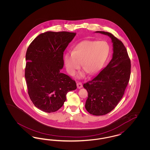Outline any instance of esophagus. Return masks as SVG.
I'll return each mask as SVG.
<instances>
[{"label":"esophagus","instance_id":"esophagus-1","mask_svg":"<svg viewBox=\"0 0 150 150\" xmlns=\"http://www.w3.org/2000/svg\"><path fill=\"white\" fill-rule=\"evenodd\" d=\"M76 85H77V88L78 89H80V88H81L83 87V85H82L81 83H78Z\"/></svg>","mask_w":150,"mask_h":150}]
</instances>
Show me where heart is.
I'll return each instance as SVG.
<instances>
[{
	"label": "heart",
	"instance_id": "1",
	"mask_svg": "<svg viewBox=\"0 0 150 150\" xmlns=\"http://www.w3.org/2000/svg\"><path fill=\"white\" fill-rule=\"evenodd\" d=\"M109 52V45L105 41L83 40L74 47L72 52L64 54V66L67 72L71 75H74L80 67L81 62L84 69L78 76L83 78L88 71L90 73L98 71L106 61Z\"/></svg>",
	"mask_w": 150,
	"mask_h": 150
}]
</instances>
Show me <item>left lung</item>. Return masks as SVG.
Here are the masks:
<instances>
[{
	"label": "left lung",
	"mask_w": 150,
	"mask_h": 150,
	"mask_svg": "<svg viewBox=\"0 0 150 150\" xmlns=\"http://www.w3.org/2000/svg\"><path fill=\"white\" fill-rule=\"evenodd\" d=\"M109 36L112 43V57L110 62L91 80L84 84L88 97L86 107L91 114H107L117 106L128 84L130 76V61L123 43L112 34L97 31Z\"/></svg>",
	"instance_id": "obj_1"
}]
</instances>
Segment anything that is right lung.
<instances>
[{
  "instance_id": "add662e5",
  "label": "right lung",
  "mask_w": 150,
  "mask_h": 150,
  "mask_svg": "<svg viewBox=\"0 0 150 150\" xmlns=\"http://www.w3.org/2000/svg\"><path fill=\"white\" fill-rule=\"evenodd\" d=\"M76 35L66 31H47L36 37L27 50L25 77L33 104L45 112L62 107L69 91L76 89L74 80L62 73L64 52Z\"/></svg>"
}]
</instances>
